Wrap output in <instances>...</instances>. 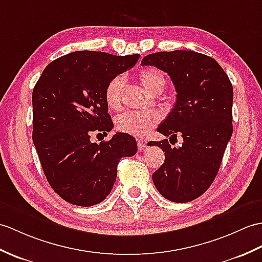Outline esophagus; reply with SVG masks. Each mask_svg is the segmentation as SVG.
<instances>
[{"instance_id":"1","label":"esophagus","mask_w":262,"mask_h":262,"mask_svg":"<svg viewBox=\"0 0 262 262\" xmlns=\"http://www.w3.org/2000/svg\"><path fill=\"white\" fill-rule=\"evenodd\" d=\"M137 145H138V149H144L146 147V145H147V142L145 141L143 138H139L137 139Z\"/></svg>"}]
</instances>
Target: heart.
<instances>
[{
  "label": "heart",
  "mask_w": 262,
  "mask_h": 262,
  "mask_svg": "<svg viewBox=\"0 0 262 262\" xmlns=\"http://www.w3.org/2000/svg\"><path fill=\"white\" fill-rule=\"evenodd\" d=\"M138 80L144 88L151 95H160L165 88L166 79L163 72L157 68H145L138 72ZM125 91V78L123 76L114 77L108 82L105 90L106 103L109 108L119 109L123 105ZM159 123V116L151 113L128 112L119 115L116 118V128L132 136L142 137L149 132L150 128Z\"/></svg>",
  "instance_id": "b5f03b06"
}]
</instances>
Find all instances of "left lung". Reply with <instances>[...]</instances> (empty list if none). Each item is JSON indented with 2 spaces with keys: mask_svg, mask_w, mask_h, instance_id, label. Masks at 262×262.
Here are the masks:
<instances>
[{
  "mask_svg": "<svg viewBox=\"0 0 262 262\" xmlns=\"http://www.w3.org/2000/svg\"><path fill=\"white\" fill-rule=\"evenodd\" d=\"M142 66L167 72L176 90L174 108L157 132L184 138L179 149L171 148L167 139L148 143L165 151L153 182L165 199L190 202L214 181L232 136V83L213 58L195 51L150 53L143 58Z\"/></svg>",
  "mask_w": 262,
  "mask_h": 262,
  "instance_id": "obj_1",
  "label": "left lung"
}]
</instances>
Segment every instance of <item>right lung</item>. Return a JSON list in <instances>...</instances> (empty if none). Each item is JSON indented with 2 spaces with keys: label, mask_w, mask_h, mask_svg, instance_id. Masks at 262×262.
I'll return each instance as SVG.
<instances>
[{
  "label": "right lung",
  "mask_w": 262,
  "mask_h": 262,
  "mask_svg": "<svg viewBox=\"0 0 262 262\" xmlns=\"http://www.w3.org/2000/svg\"><path fill=\"white\" fill-rule=\"evenodd\" d=\"M139 54L76 51L53 60L32 93V139L49 184L79 206L98 204L111 193L121 157L136 154V139L117 133L91 143L93 132L114 127L105 98L108 82L133 68Z\"/></svg>",
  "instance_id": "add662e5"
}]
</instances>
